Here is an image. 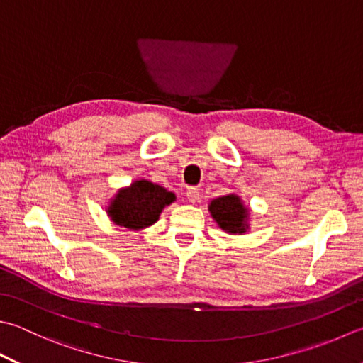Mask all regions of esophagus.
<instances>
[{"label":"esophagus","instance_id":"1","mask_svg":"<svg viewBox=\"0 0 363 363\" xmlns=\"http://www.w3.org/2000/svg\"><path fill=\"white\" fill-rule=\"evenodd\" d=\"M187 200L190 203H196L201 200V194H200V189L198 187H189L187 189Z\"/></svg>","mask_w":363,"mask_h":363}]
</instances>
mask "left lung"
I'll return each mask as SVG.
<instances>
[{
  "instance_id": "8db88e82",
  "label": "left lung",
  "mask_w": 363,
  "mask_h": 363,
  "mask_svg": "<svg viewBox=\"0 0 363 363\" xmlns=\"http://www.w3.org/2000/svg\"><path fill=\"white\" fill-rule=\"evenodd\" d=\"M209 212L226 233L242 234L248 230V209L238 195L230 194L216 198L209 204Z\"/></svg>"
}]
</instances>
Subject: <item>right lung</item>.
<instances>
[{
	"instance_id": "right-lung-1",
	"label": "right lung",
	"mask_w": 363,
	"mask_h": 363,
	"mask_svg": "<svg viewBox=\"0 0 363 363\" xmlns=\"http://www.w3.org/2000/svg\"><path fill=\"white\" fill-rule=\"evenodd\" d=\"M176 200L174 194L146 179L133 181L118 190L106 214L111 222L129 230H143L157 222L165 206Z\"/></svg>"
}]
</instances>
